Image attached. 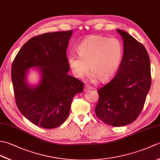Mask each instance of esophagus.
<instances>
[{
    "mask_svg": "<svg viewBox=\"0 0 160 160\" xmlns=\"http://www.w3.org/2000/svg\"><path fill=\"white\" fill-rule=\"evenodd\" d=\"M92 89H93L92 87L89 85V84H87V85H85V87H84V91H87L91 90Z\"/></svg>",
    "mask_w": 160,
    "mask_h": 160,
    "instance_id": "34e87169",
    "label": "esophagus"
}]
</instances>
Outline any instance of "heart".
I'll list each match as a JSON object with an SVG mask.
<instances>
[{
    "label": "heart",
    "mask_w": 160,
    "mask_h": 160,
    "mask_svg": "<svg viewBox=\"0 0 160 160\" xmlns=\"http://www.w3.org/2000/svg\"><path fill=\"white\" fill-rule=\"evenodd\" d=\"M77 50L79 55L71 53L68 57V64L73 76L82 78L90 69V77L93 80L98 78L101 82L110 80L117 72L124 52L120 40L102 36L84 39L78 45Z\"/></svg>",
    "instance_id": "obj_1"
}]
</instances>
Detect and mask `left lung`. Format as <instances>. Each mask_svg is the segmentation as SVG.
Wrapping results in <instances>:
<instances>
[{"label":"left lung","mask_w":160,"mask_h":160,"mask_svg":"<svg viewBox=\"0 0 160 160\" xmlns=\"http://www.w3.org/2000/svg\"><path fill=\"white\" fill-rule=\"evenodd\" d=\"M124 40V54L116 74L98 90L97 117L105 124L122 127L140 114L151 85V63L147 49L127 32L117 29Z\"/></svg>","instance_id":"1"}]
</instances>
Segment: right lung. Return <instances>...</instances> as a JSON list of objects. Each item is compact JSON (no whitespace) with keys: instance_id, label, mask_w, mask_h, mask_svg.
<instances>
[{"instance_id":"right-lung-1","label":"right lung","mask_w":160,"mask_h":160,"mask_svg":"<svg viewBox=\"0 0 160 160\" xmlns=\"http://www.w3.org/2000/svg\"><path fill=\"white\" fill-rule=\"evenodd\" d=\"M73 31L46 33L33 37L19 50L12 66V80L17 107L40 127L53 128L69 114L75 95L84 83L67 73V48ZM39 66L42 81L36 87L26 82L27 69Z\"/></svg>"}]
</instances>
